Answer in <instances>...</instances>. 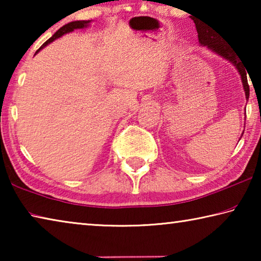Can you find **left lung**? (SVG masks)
<instances>
[{"instance_id": "1", "label": "left lung", "mask_w": 261, "mask_h": 261, "mask_svg": "<svg viewBox=\"0 0 261 261\" xmlns=\"http://www.w3.org/2000/svg\"><path fill=\"white\" fill-rule=\"evenodd\" d=\"M197 32H198V40H199V43L201 46H206L210 50L215 53V54H218L221 57H223L224 60L230 62L233 67L237 69V71L241 76L243 88H244V92H245V98L246 100H249L250 87H249V84H247L246 69L244 67V64H243V62L241 61L240 56L237 55V53H235V50L231 49V47H229L227 43L223 41L222 38L218 37V34L214 35L212 33L213 31L211 29H205L204 26H198Z\"/></svg>"}]
</instances>
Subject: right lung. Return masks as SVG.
<instances>
[{
	"label": "right lung",
	"mask_w": 261,
	"mask_h": 261,
	"mask_svg": "<svg viewBox=\"0 0 261 261\" xmlns=\"http://www.w3.org/2000/svg\"><path fill=\"white\" fill-rule=\"evenodd\" d=\"M90 23H91V20H74V21H71V23H68L67 25L62 26V28L59 31H56L55 34L53 35L50 39H48V40L45 43H43V45L40 48H39V49L37 50V53L40 51L42 48H45L47 45H49L50 42L56 40V39L61 38L62 35L72 32V31L78 30V29H85V28H87L88 25H90Z\"/></svg>",
	"instance_id": "1"
}]
</instances>
